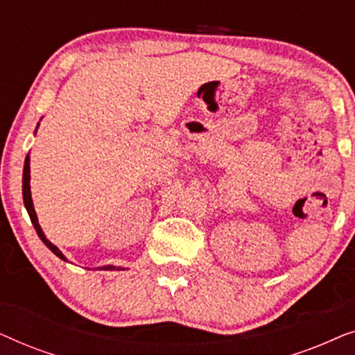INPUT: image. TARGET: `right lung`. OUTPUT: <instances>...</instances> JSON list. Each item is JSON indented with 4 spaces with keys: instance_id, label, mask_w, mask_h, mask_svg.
<instances>
[{
    "instance_id": "right-lung-1",
    "label": "right lung",
    "mask_w": 355,
    "mask_h": 355,
    "mask_svg": "<svg viewBox=\"0 0 355 355\" xmlns=\"http://www.w3.org/2000/svg\"><path fill=\"white\" fill-rule=\"evenodd\" d=\"M22 197H24V205H26L27 208V213L28 216H31V221L33 227H35L37 234L40 239L43 241V244H45L48 249H50L53 254H55L56 257H60L61 260H66V257L62 255V252L58 249V247L55 244H51L50 241L46 239V236L43 234L42 227L40 225H38V218H37V213H35V208H33V202H32V196H31V157H26V163H24V174H22ZM90 270V268H89ZM98 270H124V268H116V266L113 265H106V266H101V268Z\"/></svg>"
}]
</instances>
